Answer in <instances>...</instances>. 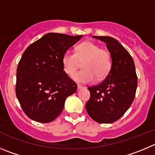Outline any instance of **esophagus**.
Segmentation results:
<instances>
[{"mask_svg": "<svg viewBox=\"0 0 155 155\" xmlns=\"http://www.w3.org/2000/svg\"><path fill=\"white\" fill-rule=\"evenodd\" d=\"M84 88H85V86H81V85H77V89H78V90H79V89H84Z\"/></svg>", "mask_w": 155, "mask_h": 155, "instance_id": "obj_1", "label": "esophagus"}]
</instances>
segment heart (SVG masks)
Returning a JSON list of instances; mask_svg holds the SVG:
<instances>
[{
	"label": "heart",
	"mask_w": 155,
	"mask_h": 155,
	"mask_svg": "<svg viewBox=\"0 0 155 155\" xmlns=\"http://www.w3.org/2000/svg\"><path fill=\"white\" fill-rule=\"evenodd\" d=\"M80 62L84 69L74 74L73 79L81 83L92 82L95 78L101 80L108 76L112 68L109 52L90 41L77 45L75 53L67 51L62 57L63 71L68 76L73 74Z\"/></svg>",
	"instance_id": "obj_1"
}]
</instances>
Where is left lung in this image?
<instances>
[{"label":"left lung","mask_w":155,"mask_h":155,"mask_svg":"<svg viewBox=\"0 0 155 155\" xmlns=\"http://www.w3.org/2000/svg\"><path fill=\"white\" fill-rule=\"evenodd\" d=\"M92 37L106 43L112 68L103 82L88 87L90 99L86 108L94 121L112 123L125 113L134 100L138 85L135 66L131 55L118 40L111 37Z\"/></svg>","instance_id":"obj_1"}]
</instances>
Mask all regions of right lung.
Listing matches in <instances>:
<instances>
[{
  "label": "right lung",
  "mask_w": 155,
  "mask_h": 155,
  "mask_svg": "<svg viewBox=\"0 0 155 155\" xmlns=\"http://www.w3.org/2000/svg\"><path fill=\"white\" fill-rule=\"evenodd\" d=\"M82 36L49 33L30 44L17 69L16 95L32 120L48 123L57 118L76 83L63 71L62 57Z\"/></svg>",
  "instance_id": "1"
}]
</instances>
